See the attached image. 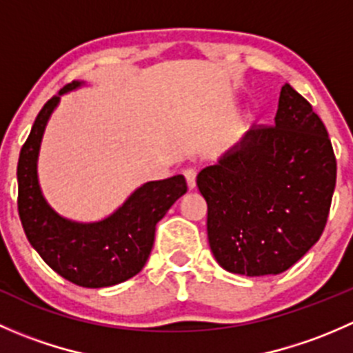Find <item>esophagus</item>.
Returning a JSON list of instances; mask_svg holds the SVG:
<instances>
[{
  "label": "esophagus",
  "mask_w": 353,
  "mask_h": 353,
  "mask_svg": "<svg viewBox=\"0 0 353 353\" xmlns=\"http://www.w3.org/2000/svg\"><path fill=\"white\" fill-rule=\"evenodd\" d=\"M184 177H186V183H188V188L190 190H193L194 186H196V169H193V167H186V169L183 170Z\"/></svg>",
  "instance_id": "34e87169"
}]
</instances>
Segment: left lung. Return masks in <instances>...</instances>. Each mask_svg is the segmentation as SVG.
I'll return each instance as SVG.
<instances>
[{
  "label": "left lung",
  "instance_id": "8db88e82",
  "mask_svg": "<svg viewBox=\"0 0 353 353\" xmlns=\"http://www.w3.org/2000/svg\"><path fill=\"white\" fill-rule=\"evenodd\" d=\"M213 256L227 272L279 275L321 237L336 159L312 105L283 85L275 124H259L196 177Z\"/></svg>",
  "mask_w": 353,
  "mask_h": 353
}]
</instances>
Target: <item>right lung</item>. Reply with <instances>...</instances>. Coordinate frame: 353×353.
<instances>
[{
  "mask_svg": "<svg viewBox=\"0 0 353 353\" xmlns=\"http://www.w3.org/2000/svg\"><path fill=\"white\" fill-rule=\"evenodd\" d=\"M78 85L71 81L59 95ZM59 95L46 102L20 150L17 167L20 222L32 248L68 282L87 288L116 285L145 266L154 245L157 222L186 193V179L174 176L143 184L102 222L77 223L59 216L42 198L37 183L42 133Z\"/></svg>",
  "mask_w": 353,
  "mask_h": 353,
  "instance_id": "right-lung-1",
  "label": "right lung"
}]
</instances>
